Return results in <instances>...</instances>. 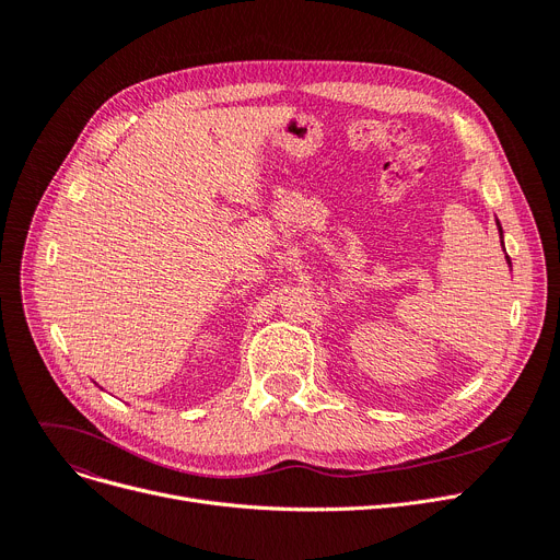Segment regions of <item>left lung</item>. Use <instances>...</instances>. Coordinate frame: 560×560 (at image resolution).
Returning <instances> with one entry per match:
<instances>
[{"mask_svg": "<svg viewBox=\"0 0 560 560\" xmlns=\"http://www.w3.org/2000/svg\"><path fill=\"white\" fill-rule=\"evenodd\" d=\"M497 231H499V238H502V247H504V229H502V224H499V220H497ZM506 262H509V268H511V258L509 256H506Z\"/></svg>", "mask_w": 560, "mask_h": 560, "instance_id": "left-lung-1", "label": "left lung"}]
</instances>
